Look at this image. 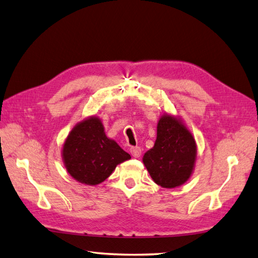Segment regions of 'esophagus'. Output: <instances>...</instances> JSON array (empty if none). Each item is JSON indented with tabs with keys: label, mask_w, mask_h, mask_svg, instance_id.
I'll use <instances>...</instances> for the list:
<instances>
[{
	"label": "esophagus",
	"mask_w": 258,
	"mask_h": 258,
	"mask_svg": "<svg viewBox=\"0 0 258 258\" xmlns=\"http://www.w3.org/2000/svg\"><path fill=\"white\" fill-rule=\"evenodd\" d=\"M131 153L134 158H140L141 154H142V150H141L140 146H133V148H131Z\"/></svg>",
	"instance_id": "34e87169"
}]
</instances>
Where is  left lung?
Masks as SVG:
<instances>
[{
	"mask_svg": "<svg viewBox=\"0 0 258 258\" xmlns=\"http://www.w3.org/2000/svg\"><path fill=\"white\" fill-rule=\"evenodd\" d=\"M196 155L194 136L178 119L163 115L154 146L144 154L143 162L156 184L175 188L190 178Z\"/></svg>",
	"mask_w": 258,
	"mask_h": 258,
	"instance_id": "8db88e82",
	"label": "left lung"
}]
</instances>
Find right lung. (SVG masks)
Segmentation results:
<instances>
[{"label": "right lung", "instance_id": "add662e5", "mask_svg": "<svg viewBox=\"0 0 258 258\" xmlns=\"http://www.w3.org/2000/svg\"><path fill=\"white\" fill-rule=\"evenodd\" d=\"M62 155L69 174L89 185L103 182L116 165L131 159L115 141L105 135L104 126L97 117L76 126L66 140Z\"/></svg>", "mask_w": 258, "mask_h": 258}]
</instances>
